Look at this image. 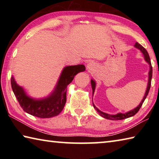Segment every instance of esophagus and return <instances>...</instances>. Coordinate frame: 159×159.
Wrapping results in <instances>:
<instances>
[{
	"label": "esophagus",
	"instance_id": "obj_1",
	"mask_svg": "<svg viewBox=\"0 0 159 159\" xmlns=\"http://www.w3.org/2000/svg\"><path fill=\"white\" fill-rule=\"evenodd\" d=\"M87 67H88V69H91V65L90 64H88V66H87Z\"/></svg>",
	"mask_w": 159,
	"mask_h": 159
}]
</instances>
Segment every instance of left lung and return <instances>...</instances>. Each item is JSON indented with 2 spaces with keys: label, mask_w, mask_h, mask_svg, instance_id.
<instances>
[{
  "label": "left lung",
  "mask_w": 159,
  "mask_h": 159,
  "mask_svg": "<svg viewBox=\"0 0 159 159\" xmlns=\"http://www.w3.org/2000/svg\"><path fill=\"white\" fill-rule=\"evenodd\" d=\"M134 46H135L137 48H138V49H139L142 51V52L143 53V55L144 56L145 60H146L150 65V70H149V80H148V85H147L146 93H145V95L144 96L143 99H142V102H140V104H139L135 109H134L133 110H131L130 111H128L127 113H125V114H122V113H119V114H117L116 115H109L108 114H106V113H104V112H102L101 111H99V110L95 106V104H93L94 108H95L97 110V111L98 112V114L100 115L101 116L105 118H107V119L123 120V119H125V118L131 117V116H133L135 115L138 112L139 109L141 108L142 104H143V102H144L145 99H146L147 96L148 95V93H149V91L150 90V87H151V83H152V64H151L149 55V54H148L147 50L145 49L144 47H142L140 44H139L138 43H136L135 45H134ZM91 85H92L93 93L94 91H95V82L93 80H91Z\"/></svg>",
  "instance_id": "left-lung-1"
}]
</instances>
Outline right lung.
Returning a JSON list of instances; mask_svg holds the SVG:
<instances>
[{
	"label": "right lung",
	"instance_id": "1",
	"mask_svg": "<svg viewBox=\"0 0 159 159\" xmlns=\"http://www.w3.org/2000/svg\"><path fill=\"white\" fill-rule=\"evenodd\" d=\"M85 70L83 64L65 67L61 72L57 86L53 93L43 99H32L26 95L23 88L11 78V85L15 95L24 111L39 118H50L57 116L62 111L66 102V87L75 76Z\"/></svg>",
	"mask_w": 159,
	"mask_h": 159
}]
</instances>
